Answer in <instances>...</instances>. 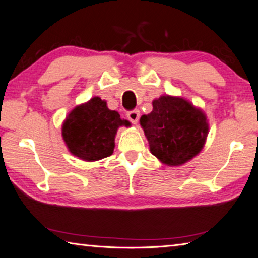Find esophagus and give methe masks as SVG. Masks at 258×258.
Instances as JSON below:
<instances>
[{"mask_svg":"<svg viewBox=\"0 0 258 258\" xmlns=\"http://www.w3.org/2000/svg\"><path fill=\"white\" fill-rule=\"evenodd\" d=\"M126 116H127V118L130 119L131 123L137 124L139 118H140V111L138 109L130 110V111H127V114H126Z\"/></svg>","mask_w":258,"mask_h":258,"instance_id":"34e87169","label":"esophagus"}]
</instances>
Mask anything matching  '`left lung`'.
<instances>
[{
    "instance_id": "left-lung-1",
    "label": "left lung",
    "mask_w": 258,
    "mask_h": 258,
    "mask_svg": "<svg viewBox=\"0 0 258 258\" xmlns=\"http://www.w3.org/2000/svg\"><path fill=\"white\" fill-rule=\"evenodd\" d=\"M152 105L151 113L140 119L150 151L168 166L190 160L207 139V117L182 98L162 96Z\"/></svg>"
}]
</instances>
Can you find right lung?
<instances>
[{
	"label": "right lung",
	"mask_w": 258,
	"mask_h": 258,
	"mask_svg": "<svg viewBox=\"0 0 258 258\" xmlns=\"http://www.w3.org/2000/svg\"><path fill=\"white\" fill-rule=\"evenodd\" d=\"M121 125L130 123L107 108L105 100L95 97L69 114L62 135L72 154L82 160L97 161L113 154L115 135Z\"/></svg>",
	"instance_id": "obj_1"
}]
</instances>
